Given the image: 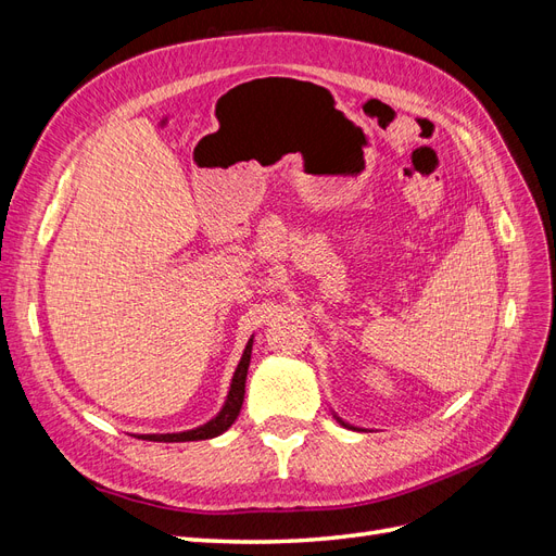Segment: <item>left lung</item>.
Listing matches in <instances>:
<instances>
[{"instance_id":"1","label":"left lung","mask_w":556,"mask_h":556,"mask_svg":"<svg viewBox=\"0 0 556 556\" xmlns=\"http://www.w3.org/2000/svg\"><path fill=\"white\" fill-rule=\"evenodd\" d=\"M331 413H333V410H331ZM333 417H336V419H339V425H343L345 429H352V431H362L359 427H355V425H350V422H345V419H343V417H339V415H336V413H333Z\"/></svg>"}]
</instances>
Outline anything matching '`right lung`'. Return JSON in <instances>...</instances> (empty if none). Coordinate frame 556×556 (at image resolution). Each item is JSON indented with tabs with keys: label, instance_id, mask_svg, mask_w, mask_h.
Wrapping results in <instances>:
<instances>
[{
	"label": "right lung",
	"instance_id": "right-lung-1",
	"mask_svg": "<svg viewBox=\"0 0 556 556\" xmlns=\"http://www.w3.org/2000/svg\"><path fill=\"white\" fill-rule=\"evenodd\" d=\"M252 339L255 336H250V341L243 348V355L239 359L237 371L231 376L229 382V392L225 396L223 408L217 410L208 422L199 425L194 429H185V431H174V433H131L134 439H141V441H153V443H188V441H208L215 439V435L225 433L231 425L233 419L239 417L241 406H243V396H245V378H248V366H250V355H252Z\"/></svg>",
	"mask_w": 556,
	"mask_h": 556
}]
</instances>
